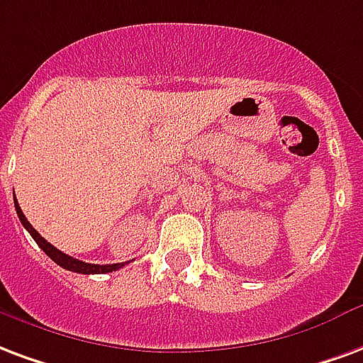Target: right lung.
I'll list each match as a JSON object with an SVG mask.
<instances>
[{
	"mask_svg": "<svg viewBox=\"0 0 363 363\" xmlns=\"http://www.w3.org/2000/svg\"><path fill=\"white\" fill-rule=\"evenodd\" d=\"M15 209H17V216H18V219H21V223H23L24 229L30 233V236L34 238V240H36V244H38L40 248L44 250L45 254L52 257L55 264L61 265L63 269L74 271V273H82V275H99V273H111V271H117V269H121L123 265H125V264H107V265L86 264V262L74 259L72 256H67V254H63L61 250H57L55 246H52V244L48 242L44 236L40 235L38 230L32 227L30 223H28V219L24 217L23 209H21V206L17 203V200H15Z\"/></svg>",
	"mask_w": 363,
	"mask_h": 363,
	"instance_id": "obj_1",
	"label": "right lung"
}]
</instances>
